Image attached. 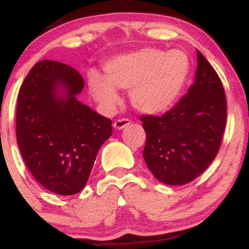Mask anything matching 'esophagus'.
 <instances>
[{"label": "esophagus", "mask_w": 249, "mask_h": 249, "mask_svg": "<svg viewBox=\"0 0 249 249\" xmlns=\"http://www.w3.org/2000/svg\"><path fill=\"white\" fill-rule=\"evenodd\" d=\"M130 121L126 118H123V119H118V121H116L113 123V127L116 128V130H123L124 127H126L130 125Z\"/></svg>", "instance_id": "obj_1"}]
</instances>
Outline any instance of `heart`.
<instances>
[{
  "label": "heart",
  "instance_id": "heart-1",
  "mask_svg": "<svg viewBox=\"0 0 249 249\" xmlns=\"http://www.w3.org/2000/svg\"><path fill=\"white\" fill-rule=\"evenodd\" d=\"M105 77L90 71L88 84L93 98L104 107L119 103L117 89L130 90L131 104L139 112L159 115L172 108L181 96L191 72L185 51L142 48L108 59Z\"/></svg>",
  "mask_w": 249,
  "mask_h": 249
}]
</instances>
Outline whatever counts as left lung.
<instances>
[{
  "mask_svg": "<svg viewBox=\"0 0 249 249\" xmlns=\"http://www.w3.org/2000/svg\"><path fill=\"white\" fill-rule=\"evenodd\" d=\"M196 81L187 95L161 117L142 116L146 132L142 157L166 185H185L210 166L226 126L225 90L212 65L196 50Z\"/></svg>",
  "mask_w": 249,
  "mask_h": 249,
  "instance_id": "obj_1",
  "label": "left lung"
}]
</instances>
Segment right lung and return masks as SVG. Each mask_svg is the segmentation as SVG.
Wrapping results in <instances>:
<instances>
[{
    "instance_id": "add662e5",
    "label": "right lung",
    "mask_w": 249,
    "mask_h": 249,
    "mask_svg": "<svg viewBox=\"0 0 249 249\" xmlns=\"http://www.w3.org/2000/svg\"><path fill=\"white\" fill-rule=\"evenodd\" d=\"M84 81L61 62L36 63L19 89L16 138L37 182L59 196L87 185L112 122L77 99Z\"/></svg>"
}]
</instances>
